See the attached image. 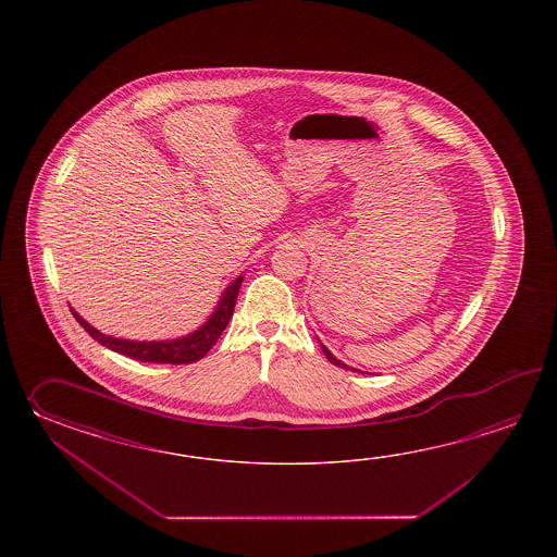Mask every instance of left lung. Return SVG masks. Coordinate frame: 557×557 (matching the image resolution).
<instances>
[{
	"label": "left lung",
	"instance_id": "left-lung-1",
	"mask_svg": "<svg viewBox=\"0 0 557 557\" xmlns=\"http://www.w3.org/2000/svg\"><path fill=\"white\" fill-rule=\"evenodd\" d=\"M322 352H324V356H326V358H329V362H332V364H334V367L348 368V367H346V364H343V362H341V360H336V358H334V356H332L331 352H329V350H326V348H324V346H322ZM348 370H350V368H348Z\"/></svg>",
	"mask_w": 557,
	"mask_h": 557
}]
</instances>
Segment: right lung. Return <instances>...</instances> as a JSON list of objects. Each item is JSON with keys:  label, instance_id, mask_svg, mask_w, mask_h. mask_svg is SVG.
Segmentation results:
<instances>
[{"label": "right lung", "instance_id": "obj_1", "mask_svg": "<svg viewBox=\"0 0 557 557\" xmlns=\"http://www.w3.org/2000/svg\"><path fill=\"white\" fill-rule=\"evenodd\" d=\"M240 283H243V276H238L237 281L226 288L225 295H223L219 307L213 312V317L209 319V322L202 329L193 332V334L185 336V338L166 341V343H133V341H121V338L106 336V334L95 331L94 326L87 324L75 310H72V312L75 320L84 326L85 331L89 332V336L94 341L103 344L107 348H111L113 352L129 356V358L139 360V362L190 364V362L201 360L202 356L213 348V344L219 341V336L225 331L228 320L233 317V310H235Z\"/></svg>", "mask_w": 557, "mask_h": 557}]
</instances>
